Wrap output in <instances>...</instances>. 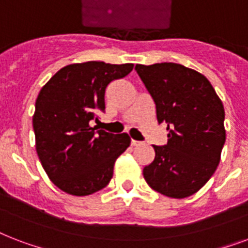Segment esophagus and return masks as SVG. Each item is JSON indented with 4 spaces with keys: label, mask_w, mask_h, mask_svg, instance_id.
I'll list each match as a JSON object with an SVG mask.
<instances>
[{
    "label": "esophagus",
    "mask_w": 248,
    "mask_h": 248,
    "mask_svg": "<svg viewBox=\"0 0 248 248\" xmlns=\"http://www.w3.org/2000/svg\"><path fill=\"white\" fill-rule=\"evenodd\" d=\"M130 143H132V146H138V145H142V142H140V141H136V140H132V141H130Z\"/></svg>",
    "instance_id": "1"
}]
</instances>
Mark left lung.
Wrapping results in <instances>:
<instances>
[{"mask_svg":"<svg viewBox=\"0 0 248 248\" xmlns=\"http://www.w3.org/2000/svg\"><path fill=\"white\" fill-rule=\"evenodd\" d=\"M134 70L155 103L168 142L153 145L154 160L143 168L151 189L170 198L197 193L215 173L225 143V111L214 86L177 63L137 64Z\"/></svg>","mask_w":248,"mask_h":248,"instance_id":"obj_1","label":"left lung"}]
</instances>
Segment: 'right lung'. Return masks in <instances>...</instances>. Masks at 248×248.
Listing matches in <instances>:
<instances>
[{
  "mask_svg": "<svg viewBox=\"0 0 248 248\" xmlns=\"http://www.w3.org/2000/svg\"><path fill=\"white\" fill-rule=\"evenodd\" d=\"M132 63L85 62L59 70L36 99V150L46 174L71 195H89L108 185L115 160L129 146L126 133L89 125L105 112L107 86L125 78Z\"/></svg>",
  "mask_w": 248,
  "mask_h": 248,
  "instance_id": "1",
  "label": "right lung"
}]
</instances>
